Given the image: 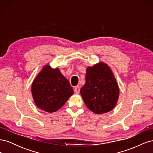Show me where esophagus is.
Segmentation results:
<instances>
[{"label":"esophagus","instance_id":"esophagus-1","mask_svg":"<svg viewBox=\"0 0 153 153\" xmlns=\"http://www.w3.org/2000/svg\"><path fill=\"white\" fill-rule=\"evenodd\" d=\"M80 87L79 86H76L75 87V92H76V94H78L80 92Z\"/></svg>","mask_w":153,"mask_h":153}]
</instances>
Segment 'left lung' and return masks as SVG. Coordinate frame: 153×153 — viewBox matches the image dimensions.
<instances>
[{
  "mask_svg": "<svg viewBox=\"0 0 153 153\" xmlns=\"http://www.w3.org/2000/svg\"><path fill=\"white\" fill-rule=\"evenodd\" d=\"M80 94L87 107L94 113L104 114L115 107L119 89L107 64L100 62L87 68L85 84L81 88Z\"/></svg>",
  "mask_w": 153,
  "mask_h": 153,
  "instance_id": "left-lung-1",
  "label": "left lung"
}]
</instances>
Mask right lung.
<instances>
[{"mask_svg": "<svg viewBox=\"0 0 153 153\" xmlns=\"http://www.w3.org/2000/svg\"><path fill=\"white\" fill-rule=\"evenodd\" d=\"M31 91L36 106L49 113L61 108L73 94L72 87L59 69L49 65L36 76Z\"/></svg>", "mask_w": 153, "mask_h": 153, "instance_id": "obj_1", "label": "right lung"}]
</instances>
